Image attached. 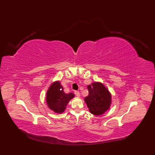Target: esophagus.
<instances>
[{"label": "esophagus", "instance_id": "obj_1", "mask_svg": "<svg viewBox=\"0 0 155 155\" xmlns=\"http://www.w3.org/2000/svg\"><path fill=\"white\" fill-rule=\"evenodd\" d=\"M74 93H75V95H76V96H77V97H80V92H79L78 91H75L74 92Z\"/></svg>", "mask_w": 155, "mask_h": 155}]
</instances>
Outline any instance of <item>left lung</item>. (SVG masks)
<instances>
[{"label": "left lung", "instance_id": "obj_1", "mask_svg": "<svg viewBox=\"0 0 155 155\" xmlns=\"http://www.w3.org/2000/svg\"><path fill=\"white\" fill-rule=\"evenodd\" d=\"M89 94L84 99L89 111L94 116L104 114L110 107L112 95L108 88L100 82L87 85Z\"/></svg>", "mask_w": 155, "mask_h": 155}]
</instances>
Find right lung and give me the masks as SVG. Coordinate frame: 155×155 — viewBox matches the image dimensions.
Listing matches in <instances>:
<instances>
[{
	"label": "right lung",
	"instance_id": "obj_1",
	"mask_svg": "<svg viewBox=\"0 0 155 155\" xmlns=\"http://www.w3.org/2000/svg\"><path fill=\"white\" fill-rule=\"evenodd\" d=\"M74 97L75 95L71 92L64 93L60 82L57 80L49 87L46 95V101L49 109L55 113L61 114Z\"/></svg>",
	"mask_w": 155,
	"mask_h": 155
}]
</instances>
